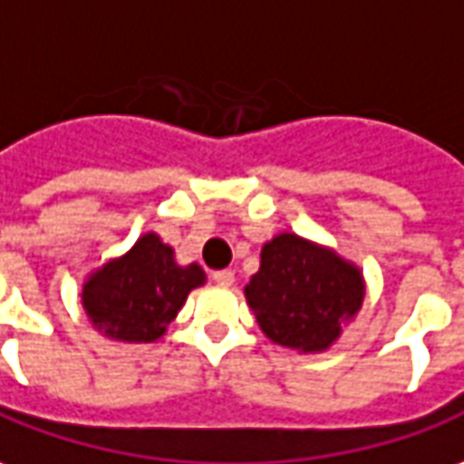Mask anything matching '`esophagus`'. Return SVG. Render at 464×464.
Returning <instances> with one entry per match:
<instances>
[{"instance_id":"obj_1","label":"esophagus","mask_w":464,"mask_h":464,"mask_svg":"<svg viewBox=\"0 0 464 464\" xmlns=\"http://www.w3.org/2000/svg\"><path fill=\"white\" fill-rule=\"evenodd\" d=\"M212 280L217 283V285L232 287L235 285V273H232V270H217V273L212 275Z\"/></svg>"}]
</instances>
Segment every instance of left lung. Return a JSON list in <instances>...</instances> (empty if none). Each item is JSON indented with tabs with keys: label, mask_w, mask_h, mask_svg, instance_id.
I'll return each instance as SVG.
<instances>
[{
	"label": "left lung",
	"mask_w": 464,
	"mask_h": 464,
	"mask_svg": "<svg viewBox=\"0 0 464 464\" xmlns=\"http://www.w3.org/2000/svg\"><path fill=\"white\" fill-rule=\"evenodd\" d=\"M363 275L338 252L283 232L265 242L260 270L245 287L263 334L300 353H321L361 311Z\"/></svg>",
	"instance_id": "left-lung-1"
}]
</instances>
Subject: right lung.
Here are the masks:
<instances>
[{
  "label": "right lung",
  "instance_id": "1",
  "mask_svg": "<svg viewBox=\"0 0 464 464\" xmlns=\"http://www.w3.org/2000/svg\"><path fill=\"white\" fill-rule=\"evenodd\" d=\"M204 280L199 265H179L174 250L156 232H146L126 255L88 275L80 300L92 328L108 338L153 343Z\"/></svg>",
  "mask_w": 464,
  "mask_h": 464
}]
</instances>
